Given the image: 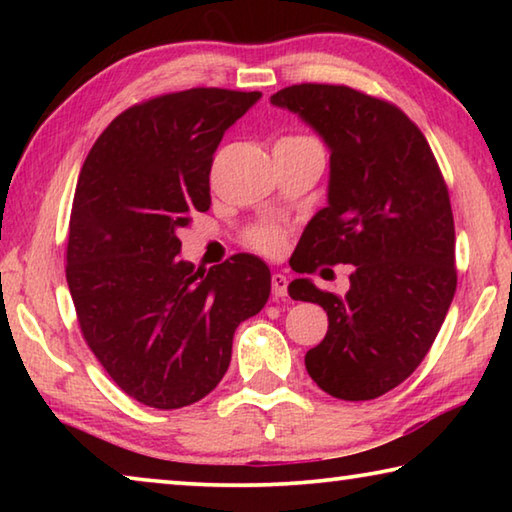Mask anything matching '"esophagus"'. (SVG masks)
<instances>
[{"label": "esophagus", "mask_w": 512, "mask_h": 512, "mask_svg": "<svg viewBox=\"0 0 512 512\" xmlns=\"http://www.w3.org/2000/svg\"><path fill=\"white\" fill-rule=\"evenodd\" d=\"M287 287H289L287 275H282V273H273V277H271V289H273V296H275V298H284V296H287Z\"/></svg>", "instance_id": "34e87169"}]
</instances>
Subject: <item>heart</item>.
<instances>
[{
    "label": "heart",
    "instance_id": "heart-1",
    "mask_svg": "<svg viewBox=\"0 0 512 512\" xmlns=\"http://www.w3.org/2000/svg\"><path fill=\"white\" fill-rule=\"evenodd\" d=\"M284 140H311V137L291 135V137H284ZM246 241L250 248L257 250V253L280 255L284 248V232L277 228V225H259V228L248 232Z\"/></svg>",
    "mask_w": 512,
    "mask_h": 512
}]
</instances>
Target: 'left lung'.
<instances>
[{
  "mask_svg": "<svg viewBox=\"0 0 512 512\" xmlns=\"http://www.w3.org/2000/svg\"><path fill=\"white\" fill-rule=\"evenodd\" d=\"M329 149L327 207L307 223L296 271L352 264L345 296L307 277L293 300L327 311V334L305 354L309 377L339 400L393 391L427 357L456 291L449 192L429 142L404 112L348 85L275 92ZM293 259V257H291Z\"/></svg>",
  "mask_w": 512,
  "mask_h": 512,
  "instance_id": "obj_1",
  "label": "left lung"
}]
</instances>
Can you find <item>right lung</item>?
<instances>
[{
    "instance_id": "add662e5",
    "label": "right lung",
    "mask_w": 512,
    "mask_h": 512,
    "mask_svg": "<svg viewBox=\"0 0 512 512\" xmlns=\"http://www.w3.org/2000/svg\"><path fill=\"white\" fill-rule=\"evenodd\" d=\"M262 92L192 88L110 121L83 162L67 284L83 339L110 379L153 409H183L223 379L232 336L271 293L255 255L212 268L180 259L178 228L210 210L212 155Z\"/></svg>"
}]
</instances>
